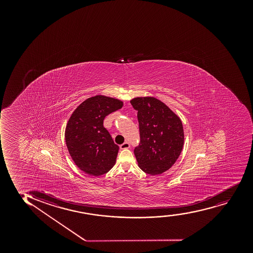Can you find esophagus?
<instances>
[{
	"label": "esophagus",
	"mask_w": 253,
	"mask_h": 253,
	"mask_svg": "<svg viewBox=\"0 0 253 253\" xmlns=\"http://www.w3.org/2000/svg\"><path fill=\"white\" fill-rule=\"evenodd\" d=\"M120 148H121V149H126V148H130V144H129V142H125L120 146Z\"/></svg>",
	"instance_id": "esophagus-1"
}]
</instances>
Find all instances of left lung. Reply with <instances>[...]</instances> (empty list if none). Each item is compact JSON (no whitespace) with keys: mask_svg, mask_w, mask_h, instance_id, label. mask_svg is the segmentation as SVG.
Masks as SVG:
<instances>
[{"mask_svg":"<svg viewBox=\"0 0 253 253\" xmlns=\"http://www.w3.org/2000/svg\"><path fill=\"white\" fill-rule=\"evenodd\" d=\"M131 104L139 123L140 144L134 149L137 165L147 174H162L171 168L183 148L181 120L154 97H137Z\"/></svg>","mask_w":253,"mask_h":253,"instance_id":"obj_1","label":"left lung"}]
</instances>
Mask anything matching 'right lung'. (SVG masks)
I'll use <instances>...</instances> for the list:
<instances>
[{"mask_svg": "<svg viewBox=\"0 0 253 253\" xmlns=\"http://www.w3.org/2000/svg\"><path fill=\"white\" fill-rule=\"evenodd\" d=\"M122 106L120 99L95 95L81 103L70 116L65 140L71 157L82 171L99 176L115 166L119 147L103 122L105 116Z\"/></svg>", "mask_w": 253, "mask_h": 253, "instance_id": "add662e5", "label": "right lung"}]
</instances>
